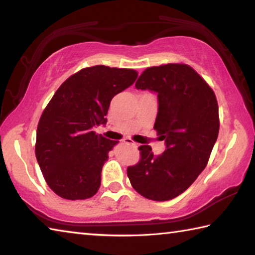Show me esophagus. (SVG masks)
<instances>
[{"mask_svg": "<svg viewBox=\"0 0 255 255\" xmlns=\"http://www.w3.org/2000/svg\"><path fill=\"white\" fill-rule=\"evenodd\" d=\"M123 141H124V144L131 145V146H133V147H137V146H138L137 143H135V141H132L131 139H129V138H125V139H124Z\"/></svg>", "mask_w": 255, "mask_h": 255, "instance_id": "34e87169", "label": "esophagus"}]
</instances>
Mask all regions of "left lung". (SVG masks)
Wrapping results in <instances>:
<instances>
[{"label": "left lung", "instance_id": "obj_1", "mask_svg": "<svg viewBox=\"0 0 255 255\" xmlns=\"http://www.w3.org/2000/svg\"><path fill=\"white\" fill-rule=\"evenodd\" d=\"M135 86L157 94L154 129L166 148L155 156L150 146H140V161L128 167L127 175L143 197L171 200L195 182L208 163L219 131L217 100L206 81L185 64L146 68Z\"/></svg>", "mask_w": 255, "mask_h": 255}]
</instances>
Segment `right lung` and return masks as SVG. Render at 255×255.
<instances>
[{
  "label": "right lung",
  "instance_id": "right-lung-1",
  "mask_svg": "<svg viewBox=\"0 0 255 255\" xmlns=\"http://www.w3.org/2000/svg\"><path fill=\"white\" fill-rule=\"evenodd\" d=\"M137 76L126 68H83L51 98L38 124L36 157L56 195L83 200L98 192L108 153L119 141L97 135L93 128L107 124L112 98L132 85Z\"/></svg>",
  "mask_w": 255,
  "mask_h": 255
}]
</instances>
